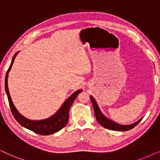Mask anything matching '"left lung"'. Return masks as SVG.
<instances>
[{
  "label": "left lung",
  "mask_w": 160,
  "mask_h": 160,
  "mask_svg": "<svg viewBox=\"0 0 160 160\" xmlns=\"http://www.w3.org/2000/svg\"><path fill=\"white\" fill-rule=\"evenodd\" d=\"M91 100H92L93 107H94V114H95V117H96L98 122L100 123V125H102V127L106 128L107 129H109V130L112 131H128L130 129L133 128L134 127L136 126V125L138 124V123L142 120V118H141L140 120H139L137 122L134 123H132L131 125H120L118 124V123L114 122L112 120H109L108 118H107L106 116H104L102 114V113L101 112V111L99 108L98 105L96 102V101L94 99V98L92 96H90Z\"/></svg>",
  "instance_id": "1"
}]
</instances>
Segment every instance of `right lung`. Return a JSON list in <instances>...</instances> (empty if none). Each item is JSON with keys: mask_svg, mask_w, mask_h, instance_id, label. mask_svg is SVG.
Wrapping results in <instances>:
<instances>
[{"mask_svg": "<svg viewBox=\"0 0 160 160\" xmlns=\"http://www.w3.org/2000/svg\"><path fill=\"white\" fill-rule=\"evenodd\" d=\"M18 52H17L15 55H14L12 60L11 64H10L9 68H8L7 74L5 77V90L7 92V95L9 100V103L10 108H11V112L12 113L14 117L15 120L18 121L20 125L23 126L24 128L29 129L33 131V132L37 133L38 134L41 135H49L54 133L58 132L62 128H63L67 124L68 120V112H69V108L72 103L74 102V100L77 98V96L80 94V92H82V89L76 91L73 94H72L66 100L64 103L62 105L59 110L52 117H48L47 119L42 120H30L29 119L26 118L20 114L18 112V110L14 106L12 101L11 97H10L9 89H8V75H9V72L11 69L12 66L14 62V60L15 59V57L17 55Z\"/></svg>", "mask_w": 160, "mask_h": 160, "instance_id": "1", "label": "right lung"}]
</instances>
